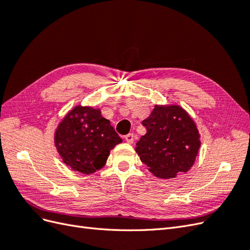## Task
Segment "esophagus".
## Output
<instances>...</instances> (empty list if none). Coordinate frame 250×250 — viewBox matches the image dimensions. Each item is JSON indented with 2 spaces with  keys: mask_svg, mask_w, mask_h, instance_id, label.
I'll use <instances>...</instances> for the list:
<instances>
[{
  "mask_svg": "<svg viewBox=\"0 0 250 250\" xmlns=\"http://www.w3.org/2000/svg\"><path fill=\"white\" fill-rule=\"evenodd\" d=\"M125 140L128 144H132L134 142V135L132 133H128L125 135Z\"/></svg>",
  "mask_w": 250,
  "mask_h": 250,
  "instance_id": "34e87169",
  "label": "esophagus"
}]
</instances>
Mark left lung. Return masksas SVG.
Masks as SVG:
<instances>
[{"label":"left lung","instance_id":"left-lung-1","mask_svg":"<svg viewBox=\"0 0 250 250\" xmlns=\"http://www.w3.org/2000/svg\"><path fill=\"white\" fill-rule=\"evenodd\" d=\"M146 134L135 151L142 163L158 178H174L192 168L200 147V134L193 119L179 105H155L142 122Z\"/></svg>","mask_w":250,"mask_h":250}]
</instances>
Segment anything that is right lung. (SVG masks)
Wrapping results in <instances>:
<instances>
[{
	"label": "right lung",
	"instance_id": "1",
	"mask_svg": "<svg viewBox=\"0 0 250 250\" xmlns=\"http://www.w3.org/2000/svg\"><path fill=\"white\" fill-rule=\"evenodd\" d=\"M55 147L62 162L83 174L106 164L110 150L122 142L101 110L77 105L66 113L55 130Z\"/></svg>",
	"mask_w": 250,
	"mask_h": 250
}]
</instances>
